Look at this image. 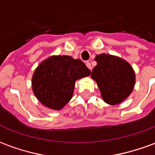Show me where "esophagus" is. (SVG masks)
Returning a JSON list of instances; mask_svg holds the SVG:
<instances>
[{
    "label": "esophagus",
    "mask_w": 155,
    "mask_h": 155,
    "mask_svg": "<svg viewBox=\"0 0 155 155\" xmlns=\"http://www.w3.org/2000/svg\"><path fill=\"white\" fill-rule=\"evenodd\" d=\"M85 64H86V66L88 67V69L89 70H92V67H91V63H89V62H86L85 63Z\"/></svg>",
    "instance_id": "34e87169"
}]
</instances>
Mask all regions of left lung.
Returning a JSON list of instances; mask_svg holds the SVG:
<instances>
[{"label":"left lung","instance_id":"8db88e82","mask_svg":"<svg viewBox=\"0 0 155 155\" xmlns=\"http://www.w3.org/2000/svg\"><path fill=\"white\" fill-rule=\"evenodd\" d=\"M97 63L91 72V78L100 89L106 103L117 105L126 100L135 85V72L125 59L115 55H96Z\"/></svg>","mask_w":155,"mask_h":155}]
</instances>
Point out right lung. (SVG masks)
I'll return each mask as SVG.
<instances>
[{
    "instance_id": "1",
    "label": "right lung",
    "mask_w": 155,
    "mask_h": 155,
    "mask_svg": "<svg viewBox=\"0 0 155 155\" xmlns=\"http://www.w3.org/2000/svg\"><path fill=\"white\" fill-rule=\"evenodd\" d=\"M90 74L91 70L81 59L53 55L36 68L32 77V91L46 107L59 111L72 98L75 81Z\"/></svg>"
}]
</instances>
